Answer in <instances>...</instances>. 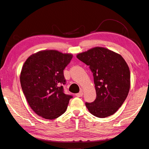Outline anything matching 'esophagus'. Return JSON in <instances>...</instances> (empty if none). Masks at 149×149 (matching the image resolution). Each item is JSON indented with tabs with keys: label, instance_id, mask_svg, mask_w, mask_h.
I'll return each mask as SVG.
<instances>
[{
	"label": "esophagus",
	"instance_id": "34e87169",
	"mask_svg": "<svg viewBox=\"0 0 149 149\" xmlns=\"http://www.w3.org/2000/svg\"><path fill=\"white\" fill-rule=\"evenodd\" d=\"M83 95V93L82 91H81V92H79V93L76 94V96H77V97H82Z\"/></svg>",
	"mask_w": 149,
	"mask_h": 149
}]
</instances>
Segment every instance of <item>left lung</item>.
<instances>
[{"label":"left lung","mask_w":149,"mask_h":149,"mask_svg":"<svg viewBox=\"0 0 149 149\" xmlns=\"http://www.w3.org/2000/svg\"><path fill=\"white\" fill-rule=\"evenodd\" d=\"M77 58L89 66L94 77L96 98L85 103L88 111L100 118L113 115L125 101L130 86L126 61L121 55L100 47L78 54Z\"/></svg>","instance_id":"8db88e82"}]
</instances>
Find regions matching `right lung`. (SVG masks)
Segmentation results:
<instances>
[{
  "label": "right lung",
  "instance_id": "obj_1",
  "mask_svg": "<svg viewBox=\"0 0 149 149\" xmlns=\"http://www.w3.org/2000/svg\"><path fill=\"white\" fill-rule=\"evenodd\" d=\"M72 56L56 50L42 51L30 56L24 63L20 75L21 88L38 115L53 120L66 111L73 96L64 92L63 71Z\"/></svg>",
  "mask_w": 149,
  "mask_h": 149
}]
</instances>
